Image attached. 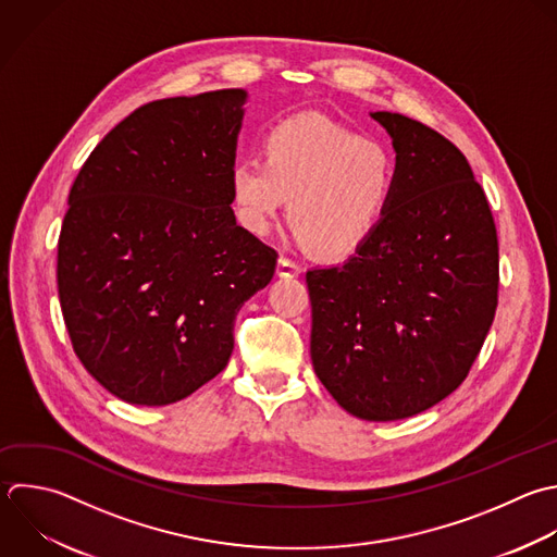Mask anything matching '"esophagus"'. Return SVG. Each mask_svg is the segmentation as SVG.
<instances>
[{"mask_svg": "<svg viewBox=\"0 0 557 557\" xmlns=\"http://www.w3.org/2000/svg\"><path fill=\"white\" fill-rule=\"evenodd\" d=\"M276 274H278L281 278H294V276L300 274V265L294 263V261L287 259V257H281L278 263H276Z\"/></svg>", "mask_w": 557, "mask_h": 557, "instance_id": "34e87169", "label": "esophagus"}]
</instances>
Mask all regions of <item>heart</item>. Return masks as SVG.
<instances>
[{
  "label": "heart",
  "mask_w": 557,
  "mask_h": 557,
  "mask_svg": "<svg viewBox=\"0 0 557 557\" xmlns=\"http://www.w3.org/2000/svg\"><path fill=\"white\" fill-rule=\"evenodd\" d=\"M263 161L231 170V205L239 224L263 235L285 198V220L315 257L342 259L361 248L392 209L398 157L389 144L322 115L276 124L261 144Z\"/></svg>",
  "instance_id": "b5f03b06"
}]
</instances>
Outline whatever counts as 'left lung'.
Returning <instances> with one entry per match:
<instances>
[{
  "label": "left lung",
  "instance_id": "8db88e82",
  "mask_svg": "<svg viewBox=\"0 0 557 557\" xmlns=\"http://www.w3.org/2000/svg\"><path fill=\"white\" fill-rule=\"evenodd\" d=\"M398 157L394 202L348 261L307 272L311 361L361 420L416 416L468 376L498 302V239L466 157L433 128L370 113Z\"/></svg>",
  "mask_w": 557,
  "mask_h": 557
}]
</instances>
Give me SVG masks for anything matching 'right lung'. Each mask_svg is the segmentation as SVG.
I'll return each instance as SVG.
<instances>
[{
	"instance_id": "right-lung-1",
	"label": "right lung",
	"mask_w": 557,
	"mask_h": 557,
	"mask_svg": "<svg viewBox=\"0 0 557 557\" xmlns=\"http://www.w3.org/2000/svg\"><path fill=\"white\" fill-rule=\"evenodd\" d=\"M244 89L139 107L89 154L59 237V298L89 374L133 405L187 398L233 352L276 252L237 226Z\"/></svg>"
}]
</instances>
